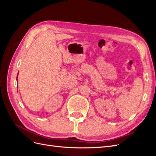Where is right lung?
<instances>
[{"label":"right lung","mask_w":156,"mask_h":156,"mask_svg":"<svg viewBox=\"0 0 156 156\" xmlns=\"http://www.w3.org/2000/svg\"><path fill=\"white\" fill-rule=\"evenodd\" d=\"M17 78H18V76H17V79H17V80H18Z\"/></svg>","instance_id":"1"}]
</instances>
